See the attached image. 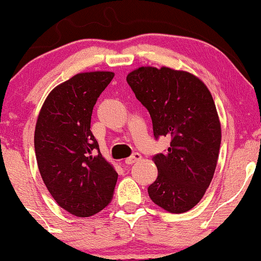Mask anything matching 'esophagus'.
<instances>
[{"instance_id":"1","label":"esophagus","mask_w":261,"mask_h":261,"mask_svg":"<svg viewBox=\"0 0 261 261\" xmlns=\"http://www.w3.org/2000/svg\"><path fill=\"white\" fill-rule=\"evenodd\" d=\"M141 159V155L139 154V153H134L133 155L129 156V158H127L124 160V164H127V165H132V164L139 162V160Z\"/></svg>"}]
</instances>
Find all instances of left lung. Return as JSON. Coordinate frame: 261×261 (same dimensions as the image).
<instances>
[{
    "instance_id": "8db88e82",
    "label": "left lung",
    "mask_w": 261,
    "mask_h": 261,
    "mask_svg": "<svg viewBox=\"0 0 261 261\" xmlns=\"http://www.w3.org/2000/svg\"><path fill=\"white\" fill-rule=\"evenodd\" d=\"M127 82L148 110L154 137L171 139L167 152L152 159L158 177L148 187L149 197L169 213L188 212L205 194L220 154L221 122L213 96L197 76L167 66H140Z\"/></svg>"
}]
</instances>
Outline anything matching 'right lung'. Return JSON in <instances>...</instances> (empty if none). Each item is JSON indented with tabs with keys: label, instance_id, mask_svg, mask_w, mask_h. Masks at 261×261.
Returning a JSON list of instances; mask_svg holds the SVG:
<instances>
[{
	"label": "right lung",
	"instance_id": "obj_1",
	"mask_svg": "<svg viewBox=\"0 0 261 261\" xmlns=\"http://www.w3.org/2000/svg\"><path fill=\"white\" fill-rule=\"evenodd\" d=\"M113 78L110 71L74 74L49 92L35 124L42 180L58 205L77 217L101 212L114 196L117 172L90 130L95 103Z\"/></svg>",
	"mask_w": 261,
	"mask_h": 261
}]
</instances>
